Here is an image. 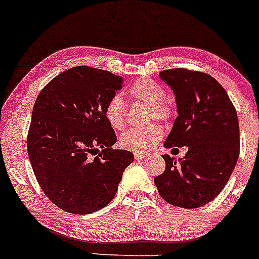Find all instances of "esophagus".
I'll list each match as a JSON object with an SVG mask.
<instances>
[{
    "instance_id": "1",
    "label": "esophagus",
    "mask_w": 259,
    "mask_h": 259,
    "mask_svg": "<svg viewBox=\"0 0 259 259\" xmlns=\"http://www.w3.org/2000/svg\"><path fill=\"white\" fill-rule=\"evenodd\" d=\"M148 157V154H146V153H135V158L136 159H144V158Z\"/></svg>"
}]
</instances>
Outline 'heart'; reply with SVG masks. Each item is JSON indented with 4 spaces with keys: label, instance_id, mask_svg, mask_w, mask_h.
Returning a JSON list of instances; mask_svg holds the SVG:
<instances>
[{
    "label": "heart",
    "instance_id": "b5f03b06",
    "mask_svg": "<svg viewBox=\"0 0 259 259\" xmlns=\"http://www.w3.org/2000/svg\"><path fill=\"white\" fill-rule=\"evenodd\" d=\"M128 94L135 101L144 102L149 106V121L159 119L169 122L174 116V107L165 99V90L162 85L151 79L136 80L128 88ZM107 123L113 130H122L126 123V104L119 95L111 97L104 107ZM164 131L159 124H151L146 128H131L119 138L122 148L135 153H146L154 148L162 141Z\"/></svg>",
    "mask_w": 259,
    "mask_h": 259
}]
</instances>
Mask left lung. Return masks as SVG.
Instances as JSON below:
<instances>
[{
	"instance_id": "8db88e82",
	"label": "left lung",
	"mask_w": 259,
	"mask_h": 259,
	"mask_svg": "<svg viewBox=\"0 0 259 259\" xmlns=\"http://www.w3.org/2000/svg\"><path fill=\"white\" fill-rule=\"evenodd\" d=\"M174 91L178 117L164 146H188L179 162L164 154L165 170L154 178L159 195L174 206L212 201L229 182L240 154V126L226 90L211 75L177 68L160 71Z\"/></svg>"
}]
</instances>
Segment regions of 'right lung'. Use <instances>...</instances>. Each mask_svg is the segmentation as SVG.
I'll list each match as a JSON object with an SVG mask.
<instances>
[{
    "label": "right lung",
    "mask_w": 259,
    "mask_h": 259,
    "mask_svg": "<svg viewBox=\"0 0 259 259\" xmlns=\"http://www.w3.org/2000/svg\"><path fill=\"white\" fill-rule=\"evenodd\" d=\"M122 84V76L110 71L75 66L49 81L35 100L28 157L43 193L66 212L88 215L106 206L133 162L131 152L112 148L117 137L104 115Z\"/></svg>",
    "instance_id": "1"
}]
</instances>
